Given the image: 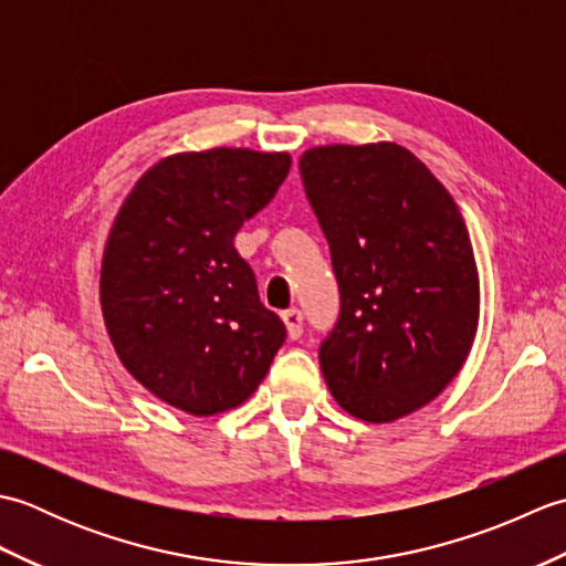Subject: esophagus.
<instances>
[{
  "label": "esophagus",
  "mask_w": 566,
  "mask_h": 566,
  "mask_svg": "<svg viewBox=\"0 0 566 566\" xmlns=\"http://www.w3.org/2000/svg\"><path fill=\"white\" fill-rule=\"evenodd\" d=\"M282 321H284V326H286V335H290L292 340L302 338V333H304V314H302V311H298V308L284 311Z\"/></svg>",
  "instance_id": "obj_1"
}]
</instances>
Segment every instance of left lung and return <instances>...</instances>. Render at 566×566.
Returning a JSON list of instances; mask_svg holds the SVG:
<instances>
[{"instance_id":"obj_1","label":"left lung","mask_w":566,"mask_h":566,"mask_svg":"<svg viewBox=\"0 0 566 566\" xmlns=\"http://www.w3.org/2000/svg\"><path fill=\"white\" fill-rule=\"evenodd\" d=\"M298 170L340 286L323 377L347 413L391 423L436 399L472 350V240L450 191L396 143L308 148Z\"/></svg>"}]
</instances>
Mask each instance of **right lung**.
<instances>
[{
    "label": "right lung",
    "instance_id": "obj_1",
    "mask_svg": "<svg viewBox=\"0 0 566 566\" xmlns=\"http://www.w3.org/2000/svg\"><path fill=\"white\" fill-rule=\"evenodd\" d=\"M290 167V153H177L116 213L99 276L106 333L128 375L179 411L213 416L250 399L286 338L233 238Z\"/></svg>",
    "mask_w": 566,
    "mask_h": 566
}]
</instances>
